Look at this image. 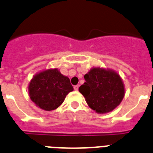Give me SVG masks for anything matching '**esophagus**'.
<instances>
[{"label": "esophagus", "instance_id": "obj_1", "mask_svg": "<svg viewBox=\"0 0 153 153\" xmlns=\"http://www.w3.org/2000/svg\"><path fill=\"white\" fill-rule=\"evenodd\" d=\"M74 90H76V91H77L78 89H79V85H76V86H74Z\"/></svg>", "mask_w": 153, "mask_h": 153}]
</instances>
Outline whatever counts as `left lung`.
<instances>
[{"instance_id": "8db88e82", "label": "left lung", "mask_w": 153, "mask_h": 153, "mask_svg": "<svg viewBox=\"0 0 153 153\" xmlns=\"http://www.w3.org/2000/svg\"><path fill=\"white\" fill-rule=\"evenodd\" d=\"M86 80L79 88L88 106L97 113L113 111L125 95L124 84L114 70L93 67L84 75Z\"/></svg>"}]
</instances>
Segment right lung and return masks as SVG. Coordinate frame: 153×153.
<instances>
[{
	"label": "right lung",
	"mask_w": 153,
	"mask_h": 153,
	"mask_svg": "<svg viewBox=\"0 0 153 153\" xmlns=\"http://www.w3.org/2000/svg\"><path fill=\"white\" fill-rule=\"evenodd\" d=\"M73 90L70 79L60 74L57 68L48 69L35 74L28 86L31 100L46 111L59 107Z\"/></svg>",
	"instance_id": "1"
}]
</instances>
